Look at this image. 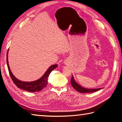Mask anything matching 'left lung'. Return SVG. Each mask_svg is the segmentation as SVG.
<instances>
[{
    "label": "left lung",
    "instance_id": "obj_1",
    "mask_svg": "<svg viewBox=\"0 0 122 122\" xmlns=\"http://www.w3.org/2000/svg\"><path fill=\"white\" fill-rule=\"evenodd\" d=\"M71 84L75 90H76L77 91H78L79 92L83 93L94 92L102 89V88H98V89H86V88L82 87L75 81L73 76H72V78L71 79Z\"/></svg>",
    "mask_w": 122,
    "mask_h": 122
}]
</instances>
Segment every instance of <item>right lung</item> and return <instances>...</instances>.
I'll list each match as a JSON object with an SVG mask.
<instances>
[{"label": "right lung", "mask_w": 122, "mask_h": 122, "mask_svg": "<svg viewBox=\"0 0 122 122\" xmlns=\"http://www.w3.org/2000/svg\"><path fill=\"white\" fill-rule=\"evenodd\" d=\"M8 50L7 53V63L8 69L9 74L10 76H11L12 80L18 87L28 92H36L40 91L41 90H42L44 87L46 86V85L48 84V80L49 75H50L52 71L54 69H56V67H58L57 64H54V65L49 67L48 69L45 72V73L43 74V76L40 77L39 79L32 82L21 81L17 79L14 76V74L12 73L11 70H10L8 63Z\"/></svg>", "instance_id": "add662e5"}]
</instances>
